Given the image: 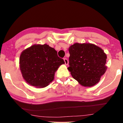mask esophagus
<instances>
[{"label":"esophagus","instance_id":"1","mask_svg":"<svg viewBox=\"0 0 123 123\" xmlns=\"http://www.w3.org/2000/svg\"><path fill=\"white\" fill-rule=\"evenodd\" d=\"M64 62H65V64L67 65L68 64V60L67 59V58H64Z\"/></svg>","mask_w":123,"mask_h":123}]
</instances>
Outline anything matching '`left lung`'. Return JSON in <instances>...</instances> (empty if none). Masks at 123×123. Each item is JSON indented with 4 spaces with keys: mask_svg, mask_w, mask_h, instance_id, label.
<instances>
[{
    "mask_svg": "<svg viewBox=\"0 0 123 123\" xmlns=\"http://www.w3.org/2000/svg\"><path fill=\"white\" fill-rule=\"evenodd\" d=\"M72 76L85 87H92L100 81L106 70L107 56L100 47L90 43H75L69 48Z\"/></svg>",
    "mask_w": 123,
    "mask_h": 123,
    "instance_id": "8db88e82",
    "label": "left lung"
}]
</instances>
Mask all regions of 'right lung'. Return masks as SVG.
Listing matches in <instances>:
<instances>
[{
  "label": "right lung",
  "mask_w": 123,
  "mask_h": 123,
  "mask_svg": "<svg viewBox=\"0 0 123 123\" xmlns=\"http://www.w3.org/2000/svg\"><path fill=\"white\" fill-rule=\"evenodd\" d=\"M54 49L47 44L33 45L22 52L20 70L27 83L39 88L48 86L54 79L55 72L64 64Z\"/></svg>",
  "instance_id": "add662e5"
}]
</instances>
